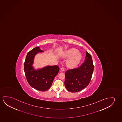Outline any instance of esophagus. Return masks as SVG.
I'll use <instances>...</instances> for the list:
<instances>
[{"instance_id": "obj_1", "label": "esophagus", "mask_w": 122, "mask_h": 122, "mask_svg": "<svg viewBox=\"0 0 122 122\" xmlns=\"http://www.w3.org/2000/svg\"><path fill=\"white\" fill-rule=\"evenodd\" d=\"M61 71H65V69H64V68H63V67H62V68H61Z\"/></svg>"}]
</instances>
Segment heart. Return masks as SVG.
I'll return each instance as SVG.
<instances>
[{"instance_id": "heart-1", "label": "heart", "mask_w": 122, "mask_h": 122, "mask_svg": "<svg viewBox=\"0 0 122 122\" xmlns=\"http://www.w3.org/2000/svg\"><path fill=\"white\" fill-rule=\"evenodd\" d=\"M62 56L65 58L69 57L67 61V65L70 68H75L79 64L82 58L81 53L74 48L66 51Z\"/></svg>"}]
</instances>
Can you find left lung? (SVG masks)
<instances>
[{"label": "left lung", "instance_id": "8db88e82", "mask_svg": "<svg viewBox=\"0 0 122 122\" xmlns=\"http://www.w3.org/2000/svg\"><path fill=\"white\" fill-rule=\"evenodd\" d=\"M93 70L92 56L86 51L84 62L80 66L66 71L65 85L67 90L69 92H75L86 87L90 83Z\"/></svg>", "mask_w": 122, "mask_h": 122}]
</instances>
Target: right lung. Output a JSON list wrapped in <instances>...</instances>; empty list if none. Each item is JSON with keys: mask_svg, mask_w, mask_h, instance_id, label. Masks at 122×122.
I'll list each match as a JSON object with an SVG mask.
<instances>
[{"mask_svg": "<svg viewBox=\"0 0 122 122\" xmlns=\"http://www.w3.org/2000/svg\"><path fill=\"white\" fill-rule=\"evenodd\" d=\"M38 52L43 51L39 47H36L27 53L24 63V71L27 81L32 87L45 91L50 88L60 68L57 66H48L41 69H34L32 65L35 55Z\"/></svg>", "mask_w": 122, "mask_h": 122, "instance_id": "right-lung-1", "label": "right lung"}]
</instances>
